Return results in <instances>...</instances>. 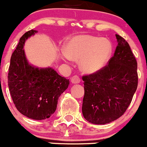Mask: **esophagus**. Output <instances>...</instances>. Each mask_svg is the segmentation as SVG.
<instances>
[{"instance_id":"1","label":"esophagus","mask_w":147,"mask_h":147,"mask_svg":"<svg viewBox=\"0 0 147 147\" xmlns=\"http://www.w3.org/2000/svg\"><path fill=\"white\" fill-rule=\"evenodd\" d=\"M71 80V82H72L73 84H78V83L80 82V78L78 76H76V75L72 76Z\"/></svg>"}]
</instances>
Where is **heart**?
<instances>
[{
  "label": "heart",
  "instance_id": "b5f03b06",
  "mask_svg": "<svg viewBox=\"0 0 147 147\" xmlns=\"http://www.w3.org/2000/svg\"><path fill=\"white\" fill-rule=\"evenodd\" d=\"M61 56L66 60H80L82 71L94 74L102 70L112 54V44L107 39L91 35H78L70 39Z\"/></svg>",
  "mask_w": 147,
  "mask_h": 147
}]
</instances>
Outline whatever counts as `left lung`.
Here are the masks:
<instances>
[{
  "instance_id": "8db88e82",
  "label": "left lung",
  "mask_w": 147,
  "mask_h": 147,
  "mask_svg": "<svg viewBox=\"0 0 147 147\" xmlns=\"http://www.w3.org/2000/svg\"><path fill=\"white\" fill-rule=\"evenodd\" d=\"M115 37L118 45L108 65L82 77V114L92 124H108L121 117L137 89V61L128 42L119 34Z\"/></svg>"
}]
</instances>
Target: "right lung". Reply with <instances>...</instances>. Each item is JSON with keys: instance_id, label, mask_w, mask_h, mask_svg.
<instances>
[{"instance_id": "1", "label": "right lung", "mask_w": 147, "mask_h": 147, "mask_svg": "<svg viewBox=\"0 0 147 147\" xmlns=\"http://www.w3.org/2000/svg\"><path fill=\"white\" fill-rule=\"evenodd\" d=\"M37 31L30 30L20 37L10 59L8 85L13 102L23 115L34 120L49 119L54 113L60 95L69 85L52 67H37L29 64L23 46Z\"/></svg>"}]
</instances>
